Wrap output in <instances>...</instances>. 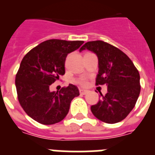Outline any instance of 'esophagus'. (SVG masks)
Returning <instances> with one entry per match:
<instances>
[{"instance_id": "1", "label": "esophagus", "mask_w": 155, "mask_h": 155, "mask_svg": "<svg viewBox=\"0 0 155 155\" xmlns=\"http://www.w3.org/2000/svg\"><path fill=\"white\" fill-rule=\"evenodd\" d=\"M79 91H80L81 94H86L87 92H88V91H87V90H84V89H80L79 90Z\"/></svg>"}]
</instances>
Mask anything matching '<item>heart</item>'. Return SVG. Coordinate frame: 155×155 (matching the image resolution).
Here are the masks:
<instances>
[{
	"label": "heart",
	"mask_w": 155,
	"mask_h": 155,
	"mask_svg": "<svg viewBox=\"0 0 155 155\" xmlns=\"http://www.w3.org/2000/svg\"><path fill=\"white\" fill-rule=\"evenodd\" d=\"M76 81L78 84H79L80 85H81V86H86L87 84V81L86 80L85 78H81L78 79Z\"/></svg>",
	"instance_id": "1"
}]
</instances>
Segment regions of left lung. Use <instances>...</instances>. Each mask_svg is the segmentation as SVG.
Listing matches in <instances>:
<instances>
[{
	"label": "left lung",
	"mask_w": 155,
	"mask_h": 155,
	"mask_svg": "<svg viewBox=\"0 0 155 155\" xmlns=\"http://www.w3.org/2000/svg\"><path fill=\"white\" fill-rule=\"evenodd\" d=\"M92 51L98 59V74L95 84L108 87L107 93L91 113L106 124H116L127 117L135 106L140 92V74L128 56L113 45L102 40L86 42L80 49Z\"/></svg>",
	"instance_id": "1"
}]
</instances>
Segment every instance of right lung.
I'll return each instance as SVG.
<instances>
[{
    "mask_svg": "<svg viewBox=\"0 0 155 155\" xmlns=\"http://www.w3.org/2000/svg\"><path fill=\"white\" fill-rule=\"evenodd\" d=\"M83 43L84 41L49 39L23 57L15 77L18 99L27 115L39 124L51 125L64 120L72 99L79 95L74 84L57 91H50V87L65 74L68 53Z\"/></svg>",
    "mask_w": 155,
    "mask_h": 155,
    "instance_id": "right-lung-1",
    "label": "right lung"
}]
</instances>
